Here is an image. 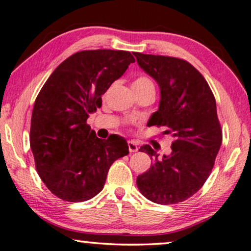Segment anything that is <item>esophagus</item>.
Returning a JSON list of instances; mask_svg holds the SVG:
<instances>
[{
	"instance_id": "esophagus-1",
	"label": "esophagus",
	"mask_w": 251,
	"mask_h": 251,
	"mask_svg": "<svg viewBox=\"0 0 251 251\" xmlns=\"http://www.w3.org/2000/svg\"><path fill=\"white\" fill-rule=\"evenodd\" d=\"M128 148H129L130 153H132V152H137V151H138V146H137V143L133 142V141H128Z\"/></svg>"
}]
</instances>
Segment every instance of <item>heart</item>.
<instances>
[{"instance_id":"heart-1","label":"heart","mask_w":251,"mask_h":251,"mask_svg":"<svg viewBox=\"0 0 251 251\" xmlns=\"http://www.w3.org/2000/svg\"><path fill=\"white\" fill-rule=\"evenodd\" d=\"M153 83L149 77L145 75H139L133 81V90L135 92H140L147 88H152Z\"/></svg>"}]
</instances>
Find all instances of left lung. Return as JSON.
<instances>
[{
  "label": "left lung",
  "mask_w": 251,
  "mask_h": 251,
  "mask_svg": "<svg viewBox=\"0 0 251 251\" xmlns=\"http://www.w3.org/2000/svg\"><path fill=\"white\" fill-rule=\"evenodd\" d=\"M140 67L158 82L161 100L149 125L166 126L172 152L158 160L149 145L139 151L151 157L149 170L137 186L152 202L176 204L199 191L215 164L223 141L216 99L203 75L183 59L133 53Z\"/></svg>",
  "instance_id": "1"
}]
</instances>
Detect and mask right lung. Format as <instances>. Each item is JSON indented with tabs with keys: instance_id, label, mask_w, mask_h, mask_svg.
<instances>
[{
	"instance_id": "1",
	"label": "right lung",
	"mask_w": 251,
	"mask_h": 251,
	"mask_svg": "<svg viewBox=\"0 0 251 251\" xmlns=\"http://www.w3.org/2000/svg\"><path fill=\"white\" fill-rule=\"evenodd\" d=\"M134 61L128 51L76 52L39 92L30 145L40 178L57 198L69 202L93 198L103 189L111 164L129 153L125 138L99 139L87 120L102 105V94Z\"/></svg>"
}]
</instances>
